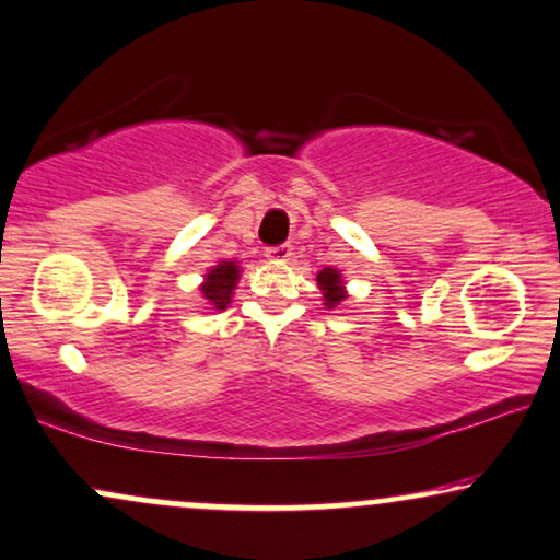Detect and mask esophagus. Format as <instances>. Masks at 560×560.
Here are the masks:
<instances>
[{
	"label": "esophagus",
	"instance_id": "esophagus-1",
	"mask_svg": "<svg viewBox=\"0 0 560 560\" xmlns=\"http://www.w3.org/2000/svg\"><path fill=\"white\" fill-rule=\"evenodd\" d=\"M292 245L284 243V245H271V248H266V258L268 260H276V264H284L292 256Z\"/></svg>",
	"mask_w": 560,
	"mask_h": 560
}]
</instances>
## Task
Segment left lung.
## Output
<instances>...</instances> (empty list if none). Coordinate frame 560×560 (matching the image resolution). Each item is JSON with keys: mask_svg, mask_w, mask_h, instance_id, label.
Listing matches in <instances>:
<instances>
[{"mask_svg": "<svg viewBox=\"0 0 560 560\" xmlns=\"http://www.w3.org/2000/svg\"><path fill=\"white\" fill-rule=\"evenodd\" d=\"M317 287L323 289L325 304L330 310L335 307V304H340L342 300H346V287H342L340 271H335V268H323V271L317 273Z\"/></svg>", "mask_w": 560, "mask_h": 560, "instance_id": "1", "label": "left lung"}]
</instances>
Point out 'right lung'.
<instances>
[{
	"label": "right lung",
	"instance_id": "right-lung-1",
	"mask_svg": "<svg viewBox=\"0 0 560 560\" xmlns=\"http://www.w3.org/2000/svg\"><path fill=\"white\" fill-rule=\"evenodd\" d=\"M237 279H241V266H237L235 260H220L218 266H212L210 271L205 273L199 292H202L205 302L210 304V310L222 312L228 307Z\"/></svg>",
	"mask_w": 560,
	"mask_h": 560
}]
</instances>
